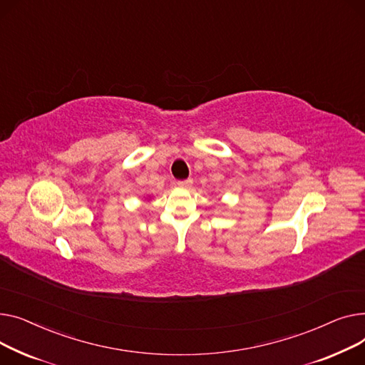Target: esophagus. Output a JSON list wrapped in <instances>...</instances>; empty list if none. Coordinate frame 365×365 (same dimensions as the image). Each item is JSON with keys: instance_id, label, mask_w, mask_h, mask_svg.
<instances>
[{"instance_id": "esophagus-1", "label": "esophagus", "mask_w": 365, "mask_h": 365, "mask_svg": "<svg viewBox=\"0 0 365 365\" xmlns=\"http://www.w3.org/2000/svg\"><path fill=\"white\" fill-rule=\"evenodd\" d=\"M191 184H192V180H191V178L184 180V181H178V182H177V185H178V187H182V188H188Z\"/></svg>"}]
</instances>
